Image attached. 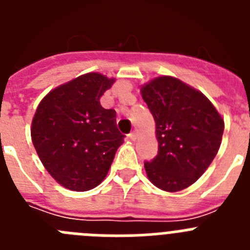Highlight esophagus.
<instances>
[{
  "mask_svg": "<svg viewBox=\"0 0 250 250\" xmlns=\"http://www.w3.org/2000/svg\"><path fill=\"white\" fill-rule=\"evenodd\" d=\"M127 138H129L131 141H135L136 139H138V134H136V131H132V132H130L129 135H127Z\"/></svg>",
  "mask_w": 250,
  "mask_h": 250,
  "instance_id": "34e87169",
  "label": "esophagus"
}]
</instances>
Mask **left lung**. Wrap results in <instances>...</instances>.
Instances as JSON below:
<instances>
[{"label": "left lung", "mask_w": 250, "mask_h": 250, "mask_svg": "<svg viewBox=\"0 0 250 250\" xmlns=\"http://www.w3.org/2000/svg\"><path fill=\"white\" fill-rule=\"evenodd\" d=\"M141 95L155 120L158 155L147 178L165 191L183 190L204 174L220 147L224 120L198 90L171 76L154 79Z\"/></svg>", "instance_id": "8db88e82"}]
</instances>
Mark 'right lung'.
Wrapping results in <instances>:
<instances>
[{
	"label": "right lung",
	"mask_w": 250,
	"mask_h": 250,
	"mask_svg": "<svg viewBox=\"0 0 250 250\" xmlns=\"http://www.w3.org/2000/svg\"><path fill=\"white\" fill-rule=\"evenodd\" d=\"M114 81L98 72L81 75L48 92L37 106L34 146L51 176L70 190L98 187L123 144L116 112L100 105Z\"/></svg>",
	"instance_id": "right-lung-1"
}]
</instances>
